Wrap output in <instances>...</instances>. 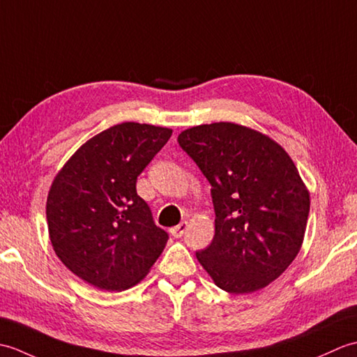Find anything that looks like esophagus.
I'll list each match as a JSON object with an SVG mask.
<instances>
[{
  "mask_svg": "<svg viewBox=\"0 0 357 357\" xmlns=\"http://www.w3.org/2000/svg\"><path fill=\"white\" fill-rule=\"evenodd\" d=\"M187 227H188L187 222H181L179 225H176V227H173V229H170V234H172V236H174V238H181V236H183V234L185 233Z\"/></svg>",
  "mask_w": 357,
  "mask_h": 357,
  "instance_id": "34e87169",
  "label": "esophagus"
}]
</instances>
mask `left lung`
<instances>
[{"label": "left lung", "instance_id": "1", "mask_svg": "<svg viewBox=\"0 0 357 357\" xmlns=\"http://www.w3.org/2000/svg\"><path fill=\"white\" fill-rule=\"evenodd\" d=\"M179 146L211 184L215 238L196 253L213 282L233 294L261 290L302 247L310 192L270 136L234 123L181 132Z\"/></svg>", "mask_w": 357, "mask_h": 357}]
</instances>
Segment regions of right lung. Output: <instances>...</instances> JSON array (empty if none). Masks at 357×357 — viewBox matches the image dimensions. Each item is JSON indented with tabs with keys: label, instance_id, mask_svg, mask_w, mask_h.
Here are the masks:
<instances>
[{
	"label": "right lung",
	"instance_id": "add662e5",
	"mask_svg": "<svg viewBox=\"0 0 357 357\" xmlns=\"http://www.w3.org/2000/svg\"><path fill=\"white\" fill-rule=\"evenodd\" d=\"M172 128L116 124L75 151L50 185L52 247L67 268L100 290L123 291L147 276L169 239L156 227L136 179Z\"/></svg>",
	"mask_w": 357,
	"mask_h": 357
}]
</instances>
